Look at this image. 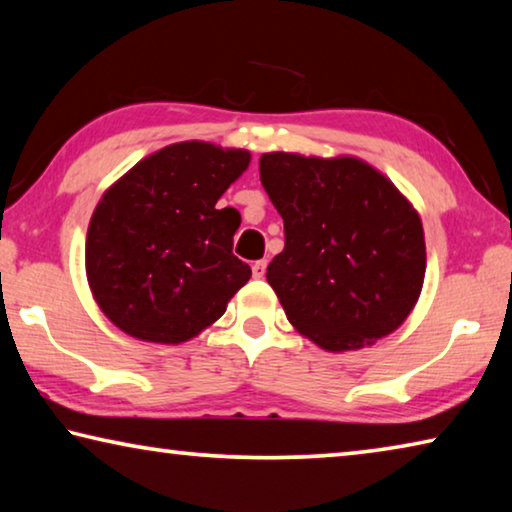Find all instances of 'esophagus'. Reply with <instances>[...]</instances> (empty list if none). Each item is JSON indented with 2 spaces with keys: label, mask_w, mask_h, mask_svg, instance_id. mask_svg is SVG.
I'll use <instances>...</instances> for the list:
<instances>
[{
  "label": "esophagus",
  "mask_w": 512,
  "mask_h": 512,
  "mask_svg": "<svg viewBox=\"0 0 512 512\" xmlns=\"http://www.w3.org/2000/svg\"><path fill=\"white\" fill-rule=\"evenodd\" d=\"M266 259H259V262L253 264V275L257 277V280H262V277L266 275Z\"/></svg>",
  "instance_id": "obj_1"
}]
</instances>
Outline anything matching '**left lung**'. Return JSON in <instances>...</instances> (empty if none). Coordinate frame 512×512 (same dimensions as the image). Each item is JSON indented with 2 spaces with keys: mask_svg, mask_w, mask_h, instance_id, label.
<instances>
[{
  "mask_svg": "<svg viewBox=\"0 0 512 512\" xmlns=\"http://www.w3.org/2000/svg\"><path fill=\"white\" fill-rule=\"evenodd\" d=\"M259 178L284 221L266 268L289 323L329 352L359 350L400 327L427 268L418 212L357 158L264 153Z\"/></svg>",
  "mask_w": 512,
  "mask_h": 512,
  "instance_id": "1",
  "label": "left lung"
}]
</instances>
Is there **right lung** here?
<instances>
[{
  "label": "right lung",
  "instance_id": "right-lung-1",
  "mask_svg": "<svg viewBox=\"0 0 512 512\" xmlns=\"http://www.w3.org/2000/svg\"><path fill=\"white\" fill-rule=\"evenodd\" d=\"M250 153L180 142L119 178L97 205L85 271L99 307L135 339L183 343L210 327L244 287L250 266L232 255L239 212L216 201Z\"/></svg>",
  "mask_w": 512,
  "mask_h": 512
}]
</instances>
